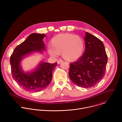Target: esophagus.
Segmentation results:
<instances>
[{
    "instance_id": "esophagus-1",
    "label": "esophagus",
    "mask_w": 122,
    "mask_h": 122,
    "mask_svg": "<svg viewBox=\"0 0 122 122\" xmlns=\"http://www.w3.org/2000/svg\"><path fill=\"white\" fill-rule=\"evenodd\" d=\"M63 62V60H61V59H59V60H58L57 61V64H60L61 62Z\"/></svg>"
}]
</instances>
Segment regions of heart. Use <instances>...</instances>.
<instances>
[{"label":"heart","mask_w":122,"mask_h":122,"mask_svg":"<svg viewBox=\"0 0 122 122\" xmlns=\"http://www.w3.org/2000/svg\"><path fill=\"white\" fill-rule=\"evenodd\" d=\"M51 45L47 48L50 55L56 57L62 53V57L68 61L79 59L84 48L82 38L69 33L60 34L55 36L51 40Z\"/></svg>","instance_id":"b5f03b06"}]
</instances>
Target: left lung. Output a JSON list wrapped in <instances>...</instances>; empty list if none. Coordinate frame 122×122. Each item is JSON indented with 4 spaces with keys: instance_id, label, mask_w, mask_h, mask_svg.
<instances>
[{
    "instance_id": "left-lung-1",
    "label": "left lung",
    "mask_w": 122,
    "mask_h": 122,
    "mask_svg": "<svg viewBox=\"0 0 122 122\" xmlns=\"http://www.w3.org/2000/svg\"><path fill=\"white\" fill-rule=\"evenodd\" d=\"M85 50L77 61L69 64V77L76 85L90 88L105 74L108 56L104 44L93 35L85 33Z\"/></svg>"
}]
</instances>
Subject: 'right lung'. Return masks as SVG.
Instances as JSON below:
<instances>
[{
    "instance_id": "1",
    "label": "right lung",
    "mask_w": 122,
    "mask_h": 122,
    "mask_svg": "<svg viewBox=\"0 0 122 122\" xmlns=\"http://www.w3.org/2000/svg\"><path fill=\"white\" fill-rule=\"evenodd\" d=\"M45 34L33 33L14 49L10 57L12 78L22 88L27 91L36 92L45 89L50 83L53 71L57 62L51 64L41 62L33 72L25 73L20 66V62L24 56L35 51L45 50L42 40Z\"/></svg>"
}]
</instances>
